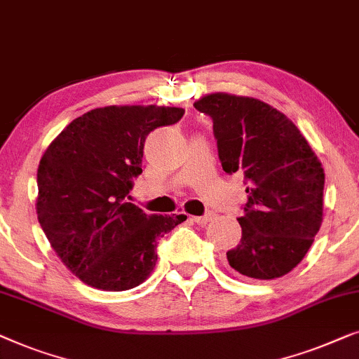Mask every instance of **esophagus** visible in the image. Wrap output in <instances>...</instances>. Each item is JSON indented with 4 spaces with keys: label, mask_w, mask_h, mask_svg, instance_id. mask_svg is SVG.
<instances>
[{
    "label": "esophagus",
    "mask_w": 359,
    "mask_h": 359,
    "mask_svg": "<svg viewBox=\"0 0 359 359\" xmlns=\"http://www.w3.org/2000/svg\"><path fill=\"white\" fill-rule=\"evenodd\" d=\"M190 219L191 221H195L196 224H201V226H205V224H208L211 219H213V215H205V216H190Z\"/></svg>",
    "instance_id": "esophagus-1"
}]
</instances>
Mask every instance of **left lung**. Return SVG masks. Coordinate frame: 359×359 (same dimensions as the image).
<instances>
[{
	"label": "left lung",
	"mask_w": 359,
	"mask_h": 359,
	"mask_svg": "<svg viewBox=\"0 0 359 359\" xmlns=\"http://www.w3.org/2000/svg\"><path fill=\"white\" fill-rule=\"evenodd\" d=\"M194 105L213 120L224 172L247 184L241 242L226 254L231 269L255 280L290 273L322 224L320 161L296 125L259 99L215 93Z\"/></svg>",
	"instance_id": "1"
}]
</instances>
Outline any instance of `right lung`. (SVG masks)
<instances>
[{"label":"right lung","instance_id":"right-lung-1","mask_svg":"<svg viewBox=\"0 0 359 359\" xmlns=\"http://www.w3.org/2000/svg\"><path fill=\"white\" fill-rule=\"evenodd\" d=\"M180 107L109 105L94 109L55 138L37 170V218L67 269L102 291L143 283L158 262V239L187 216L146 215L130 203L143 172L144 140L177 123Z\"/></svg>","mask_w":359,"mask_h":359}]
</instances>
